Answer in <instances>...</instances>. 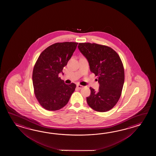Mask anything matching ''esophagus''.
I'll return each instance as SVG.
<instances>
[{"instance_id":"1","label":"esophagus","mask_w":156,"mask_h":156,"mask_svg":"<svg viewBox=\"0 0 156 156\" xmlns=\"http://www.w3.org/2000/svg\"><path fill=\"white\" fill-rule=\"evenodd\" d=\"M77 87L79 89H81L83 88V86L81 85H79V84H78V85H77Z\"/></svg>"}]
</instances>
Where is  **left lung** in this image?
I'll return each instance as SVG.
<instances>
[{
	"instance_id": "1",
	"label": "left lung",
	"mask_w": 156,
	"mask_h": 156,
	"mask_svg": "<svg viewBox=\"0 0 156 156\" xmlns=\"http://www.w3.org/2000/svg\"><path fill=\"white\" fill-rule=\"evenodd\" d=\"M78 48L85 57L91 72L98 76V91L90 87L86 98L93 109L105 112L112 109L119 99L124 83V70L122 60L109 47L96 43H80Z\"/></svg>"
}]
</instances>
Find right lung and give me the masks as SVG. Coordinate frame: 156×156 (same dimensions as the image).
I'll return each instance as SVG.
<instances>
[{"mask_svg": "<svg viewBox=\"0 0 156 156\" xmlns=\"http://www.w3.org/2000/svg\"><path fill=\"white\" fill-rule=\"evenodd\" d=\"M77 42L56 43L41 53L34 66L32 81L34 94L44 109L55 111L66 105L76 85L66 84L58 75L76 48Z\"/></svg>", "mask_w": 156, "mask_h": 156, "instance_id": "add662e5", "label": "right lung"}]
</instances>
